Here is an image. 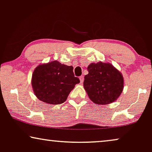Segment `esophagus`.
I'll list each match as a JSON object with an SVG mask.
<instances>
[{"label": "esophagus", "instance_id": "1", "mask_svg": "<svg viewBox=\"0 0 152 152\" xmlns=\"http://www.w3.org/2000/svg\"><path fill=\"white\" fill-rule=\"evenodd\" d=\"M79 79H80V83H83V80H84V76H80V77H79Z\"/></svg>", "mask_w": 152, "mask_h": 152}]
</instances>
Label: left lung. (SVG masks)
Wrapping results in <instances>:
<instances>
[{
    "label": "left lung",
    "mask_w": 152,
    "mask_h": 152,
    "mask_svg": "<svg viewBox=\"0 0 152 152\" xmlns=\"http://www.w3.org/2000/svg\"><path fill=\"white\" fill-rule=\"evenodd\" d=\"M84 88L91 100L98 104H108L115 102L124 89V78L110 63L99 62L88 66Z\"/></svg>",
    "instance_id": "left-lung-1"
}]
</instances>
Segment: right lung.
Masks as SVG:
<instances>
[{"label": "right lung", "mask_w": 152, "mask_h": 152, "mask_svg": "<svg viewBox=\"0 0 152 152\" xmlns=\"http://www.w3.org/2000/svg\"><path fill=\"white\" fill-rule=\"evenodd\" d=\"M79 83V78L74 76L73 67L53 61L36 67L31 84L39 100L60 104L66 101L69 93Z\"/></svg>", "instance_id": "obj_1"}]
</instances>
